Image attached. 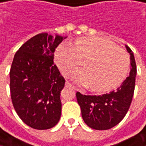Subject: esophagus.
<instances>
[{"instance_id": "34e87169", "label": "esophagus", "mask_w": 146, "mask_h": 146, "mask_svg": "<svg viewBox=\"0 0 146 146\" xmlns=\"http://www.w3.org/2000/svg\"><path fill=\"white\" fill-rule=\"evenodd\" d=\"M66 86H67V87H72V88H74V89H75V87H74V86H72L71 83H69L68 81L66 82Z\"/></svg>"}]
</instances>
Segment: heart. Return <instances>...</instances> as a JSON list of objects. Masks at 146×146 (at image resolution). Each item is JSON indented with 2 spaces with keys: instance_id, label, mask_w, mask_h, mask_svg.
I'll list each match as a JSON object with an SVG mask.
<instances>
[{
  "instance_id": "1",
  "label": "heart",
  "mask_w": 146,
  "mask_h": 146,
  "mask_svg": "<svg viewBox=\"0 0 146 146\" xmlns=\"http://www.w3.org/2000/svg\"><path fill=\"white\" fill-rule=\"evenodd\" d=\"M61 72L69 76L84 65L86 69L74 74V80L96 92L103 93L118 88L130 69V57L113 41L100 36L80 38L74 46L61 44L55 53Z\"/></svg>"
}]
</instances>
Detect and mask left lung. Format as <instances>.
Returning <instances> with one entry per match:
<instances>
[{
  "instance_id": "1",
  "label": "left lung",
  "mask_w": 146,
  "mask_h": 146,
  "mask_svg": "<svg viewBox=\"0 0 146 146\" xmlns=\"http://www.w3.org/2000/svg\"><path fill=\"white\" fill-rule=\"evenodd\" d=\"M130 54V75L117 90L103 95H83L76 92L84 122L95 130H108L117 125L127 113L134 93L137 66L132 51L125 46Z\"/></svg>"
}]
</instances>
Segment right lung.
I'll return each instance as SVG.
<instances>
[{"mask_svg": "<svg viewBox=\"0 0 146 146\" xmlns=\"http://www.w3.org/2000/svg\"><path fill=\"white\" fill-rule=\"evenodd\" d=\"M65 38L39 34L25 42L14 57L10 69L12 103L21 119L34 129H50L60 119V92L66 80L54 56Z\"/></svg>", "mask_w": 146, "mask_h": 146, "instance_id": "1", "label": "right lung"}]
</instances>
